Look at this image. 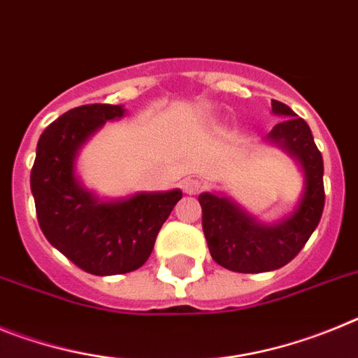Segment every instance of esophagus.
Here are the masks:
<instances>
[{
    "mask_svg": "<svg viewBox=\"0 0 358 358\" xmlns=\"http://www.w3.org/2000/svg\"><path fill=\"white\" fill-rule=\"evenodd\" d=\"M202 188V181L201 179H197V177H188V179H185L182 181V192L188 195H195L199 194Z\"/></svg>",
    "mask_w": 358,
    "mask_h": 358,
    "instance_id": "34e87169",
    "label": "esophagus"
}]
</instances>
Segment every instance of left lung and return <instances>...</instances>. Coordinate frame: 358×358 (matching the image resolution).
<instances>
[{"instance_id": "left-lung-1", "label": "left lung", "mask_w": 358, "mask_h": 358, "mask_svg": "<svg viewBox=\"0 0 358 358\" xmlns=\"http://www.w3.org/2000/svg\"><path fill=\"white\" fill-rule=\"evenodd\" d=\"M274 115L283 116L267 136L296 156L305 170V194L297 210L274 226L258 224L226 197L201 194L202 229L211 258L233 273L258 274L276 271L294 260L314 233L324 210L322 156L312 131L285 103L273 100Z\"/></svg>"}]
</instances>
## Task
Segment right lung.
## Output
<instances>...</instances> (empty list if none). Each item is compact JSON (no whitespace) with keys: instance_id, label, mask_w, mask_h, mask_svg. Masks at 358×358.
Masks as SVG:
<instances>
[{"instance_id":"1","label":"right lung","mask_w":358,"mask_h":358,"mask_svg":"<svg viewBox=\"0 0 358 358\" xmlns=\"http://www.w3.org/2000/svg\"><path fill=\"white\" fill-rule=\"evenodd\" d=\"M122 106L90 103L68 110L41 134L30 173L41 231L69 262L94 276L125 274L148 260L157 233L181 189L138 194L98 202L75 179V157L84 141L107 120L123 116Z\"/></svg>"}]
</instances>
